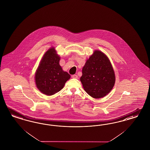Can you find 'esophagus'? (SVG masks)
<instances>
[{"mask_svg":"<svg viewBox=\"0 0 150 150\" xmlns=\"http://www.w3.org/2000/svg\"><path fill=\"white\" fill-rule=\"evenodd\" d=\"M72 78H74V79H78V76L77 75H72V76H71Z\"/></svg>","mask_w":150,"mask_h":150,"instance_id":"34e87169","label":"esophagus"}]
</instances>
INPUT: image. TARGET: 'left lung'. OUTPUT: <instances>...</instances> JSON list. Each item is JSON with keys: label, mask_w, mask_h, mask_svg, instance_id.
Masks as SVG:
<instances>
[{"label": "left lung", "mask_w": 150, "mask_h": 150, "mask_svg": "<svg viewBox=\"0 0 150 150\" xmlns=\"http://www.w3.org/2000/svg\"><path fill=\"white\" fill-rule=\"evenodd\" d=\"M80 81L84 90L93 98H103L111 91L115 83L113 67L108 57L95 50L82 70Z\"/></svg>", "instance_id": "left-lung-1"}]
</instances>
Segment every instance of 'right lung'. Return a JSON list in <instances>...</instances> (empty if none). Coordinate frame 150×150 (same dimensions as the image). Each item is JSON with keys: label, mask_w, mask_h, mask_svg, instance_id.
I'll return each mask as SVG.
<instances>
[{"label": "right lung", "mask_w": 150, "mask_h": 150, "mask_svg": "<svg viewBox=\"0 0 150 150\" xmlns=\"http://www.w3.org/2000/svg\"><path fill=\"white\" fill-rule=\"evenodd\" d=\"M60 59L54 47H52L45 53L36 70V87L45 95L50 96L60 91L71 77L62 70Z\"/></svg>", "instance_id": "right-lung-1"}]
</instances>
